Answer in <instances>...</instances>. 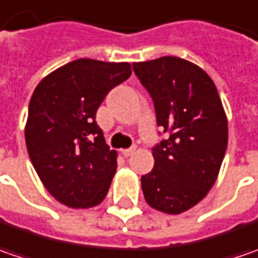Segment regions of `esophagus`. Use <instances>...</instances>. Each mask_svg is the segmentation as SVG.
Masks as SVG:
<instances>
[{
    "label": "esophagus",
    "instance_id": "esophagus-1",
    "mask_svg": "<svg viewBox=\"0 0 258 258\" xmlns=\"http://www.w3.org/2000/svg\"><path fill=\"white\" fill-rule=\"evenodd\" d=\"M134 151H136V146H133V147H130V149H124V150H121V153H122V156L128 157V156H131Z\"/></svg>",
    "mask_w": 258,
    "mask_h": 258
}]
</instances>
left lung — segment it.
<instances>
[{"label":"left lung","mask_w":258,"mask_h":258,"mask_svg":"<svg viewBox=\"0 0 258 258\" xmlns=\"http://www.w3.org/2000/svg\"><path fill=\"white\" fill-rule=\"evenodd\" d=\"M133 69L166 134L151 149L154 167L141 176L143 194L157 211L185 212L214 186L227 150L228 122L217 86L201 68L174 56Z\"/></svg>","instance_id":"left-lung-1"}]
</instances>
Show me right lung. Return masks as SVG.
Segmentation results:
<instances>
[{"instance_id": "obj_1", "label": "right lung", "mask_w": 258, "mask_h": 258, "mask_svg": "<svg viewBox=\"0 0 258 258\" xmlns=\"http://www.w3.org/2000/svg\"><path fill=\"white\" fill-rule=\"evenodd\" d=\"M130 75V63L78 59L34 89L26 125L28 156L44 187L66 207H95L108 194L117 153L104 140L96 109Z\"/></svg>"}]
</instances>
